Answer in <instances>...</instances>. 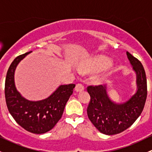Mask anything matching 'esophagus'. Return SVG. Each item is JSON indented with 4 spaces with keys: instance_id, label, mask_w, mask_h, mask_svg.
<instances>
[{
    "instance_id": "34e87169",
    "label": "esophagus",
    "mask_w": 152,
    "mask_h": 152,
    "mask_svg": "<svg viewBox=\"0 0 152 152\" xmlns=\"http://www.w3.org/2000/svg\"><path fill=\"white\" fill-rule=\"evenodd\" d=\"M84 90H85V87H84V85L81 83H78L77 85H76V87H75V90H76V92H81Z\"/></svg>"
}]
</instances>
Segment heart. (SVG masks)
<instances>
[{
    "label": "heart",
    "mask_w": 152,
    "mask_h": 152,
    "mask_svg": "<svg viewBox=\"0 0 152 152\" xmlns=\"http://www.w3.org/2000/svg\"><path fill=\"white\" fill-rule=\"evenodd\" d=\"M110 62L108 58L105 57V56H98L90 63V65H89V68L92 69V70H99V69H102L107 67L110 64ZM104 77V75L101 74L96 76V80L100 81Z\"/></svg>",
    "instance_id": "1"
}]
</instances>
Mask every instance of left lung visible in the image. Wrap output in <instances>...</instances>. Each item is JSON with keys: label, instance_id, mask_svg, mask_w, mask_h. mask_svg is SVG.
<instances>
[{"label": "left lung", "instance_id": "8db88e82", "mask_svg": "<svg viewBox=\"0 0 152 152\" xmlns=\"http://www.w3.org/2000/svg\"><path fill=\"white\" fill-rule=\"evenodd\" d=\"M136 73V93L124 103H115L108 96L106 86H88L90 102L87 116L100 132L107 135L118 134L131 126L140 115L147 97V81L141 62L126 52Z\"/></svg>", "mask_w": 152, "mask_h": 152}]
</instances>
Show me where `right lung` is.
<instances>
[{"label": "right lung", "instance_id": "add662e5", "mask_svg": "<svg viewBox=\"0 0 152 152\" xmlns=\"http://www.w3.org/2000/svg\"><path fill=\"white\" fill-rule=\"evenodd\" d=\"M31 52L15 58L9 67L5 81L6 102L9 112L20 126L34 134H43L52 129L62 118L76 85H60L43 100L34 102L23 97L15 87V71L19 62Z\"/></svg>", "mask_w": 152, "mask_h": 152}]
</instances>
